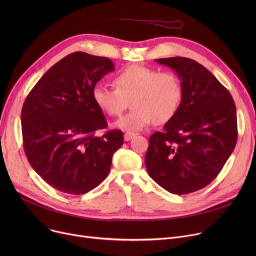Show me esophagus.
<instances>
[{"mask_svg": "<svg viewBox=\"0 0 256 256\" xmlns=\"http://www.w3.org/2000/svg\"><path fill=\"white\" fill-rule=\"evenodd\" d=\"M135 136H136V135H135V134H134V132H128L124 134V140H126V141H130V140H132Z\"/></svg>", "mask_w": 256, "mask_h": 256, "instance_id": "esophagus-1", "label": "esophagus"}]
</instances>
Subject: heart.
<instances>
[{
  "mask_svg": "<svg viewBox=\"0 0 256 256\" xmlns=\"http://www.w3.org/2000/svg\"><path fill=\"white\" fill-rule=\"evenodd\" d=\"M114 84L116 88L96 85L92 98L109 116L122 114L130 102L132 111L115 124L124 130H141L152 120L156 124L167 122L176 115L182 100V86L176 74L160 72L142 65H130L120 70Z\"/></svg>",
  "mask_w": 256,
  "mask_h": 256,
  "instance_id": "1",
  "label": "heart"
}]
</instances>
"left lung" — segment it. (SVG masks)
<instances>
[{"instance_id":"left-lung-1","label":"left lung","mask_w":256,"mask_h":256,"mask_svg":"<svg viewBox=\"0 0 256 256\" xmlns=\"http://www.w3.org/2000/svg\"><path fill=\"white\" fill-rule=\"evenodd\" d=\"M176 72L182 86L178 112L150 138L145 166L172 194L202 189L217 178L238 139L232 94L204 66L184 57L156 59Z\"/></svg>"}]
</instances>
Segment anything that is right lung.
I'll list each match as a JSON object with an SVG mask.
<instances>
[{
	"mask_svg": "<svg viewBox=\"0 0 256 256\" xmlns=\"http://www.w3.org/2000/svg\"><path fill=\"white\" fill-rule=\"evenodd\" d=\"M115 70L106 57L70 54L42 76L22 109L24 148L37 174L56 190L74 195L98 186L124 144L122 132L108 126L92 98L102 78Z\"/></svg>",
	"mask_w": 256,
	"mask_h": 256,
	"instance_id": "obj_1",
	"label": "right lung"
}]
</instances>
